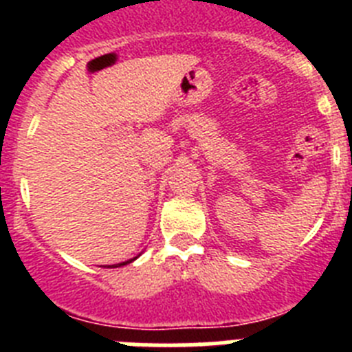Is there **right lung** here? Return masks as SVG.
<instances>
[{"instance_id":"1","label":"right lung","mask_w":352,"mask_h":352,"mask_svg":"<svg viewBox=\"0 0 352 352\" xmlns=\"http://www.w3.org/2000/svg\"><path fill=\"white\" fill-rule=\"evenodd\" d=\"M133 259H130V261H125V263H120V264H114V268H118V266H125V264H129V263H132Z\"/></svg>"}]
</instances>
